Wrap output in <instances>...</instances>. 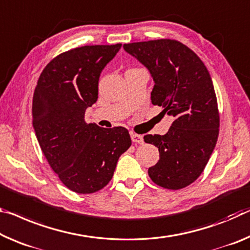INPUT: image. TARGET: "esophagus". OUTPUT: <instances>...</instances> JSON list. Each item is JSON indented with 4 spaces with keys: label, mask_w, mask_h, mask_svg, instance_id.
<instances>
[{
    "label": "esophagus",
    "mask_w": 250,
    "mask_h": 250,
    "mask_svg": "<svg viewBox=\"0 0 250 250\" xmlns=\"http://www.w3.org/2000/svg\"><path fill=\"white\" fill-rule=\"evenodd\" d=\"M130 136H131V140H132V142H134V144L142 145V144H144V142H145V141H144V137H142L141 134L131 132V133H130Z\"/></svg>",
    "instance_id": "esophagus-1"
}]
</instances>
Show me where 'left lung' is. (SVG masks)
Wrapping results in <instances>:
<instances>
[{"mask_svg": "<svg viewBox=\"0 0 250 250\" xmlns=\"http://www.w3.org/2000/svg\"><path fill=\"white\" fill-rule=\"evenodd\" d=\"M153 78L151 102L173 118L167 134H146L160 158L148 170L162 188L178 190L196 181L215 149L219 111L213 84L200 58L177 40L159 39L124 44Z\"/></svg>", "mask_w": 250, "mask_h": 250, "instance_id": "8db88e82", "label": "left lung"}]
</instances>
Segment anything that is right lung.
<instances>
[{"instance_id": "right-lung-1", "label": "right lung", "mask_w": 250, "mask_h": 250, "mask_svg": "<svg viewBox=\"0 0 250 250\" xmlns=\"http://www.w3.org/2000/svg\"><path fill=\"white\" fill-rule=\"evenodd\" d=\"M112 45H84L65 51L43 69L32 102L33 128L50 167L77 193L99 191L112 179L119 157L131 146L124 126L86 124L96 104L101 71L118 51Z\"/></svg>"}]
</instances>
